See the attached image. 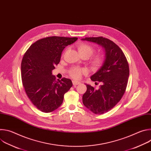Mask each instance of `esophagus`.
I'll list each match as a JSON object with an SVG mask.
<instances>
[{
	"instance_id": "1",
	"label": "esophagus",
	"mask_w": 151,
	"mask_h": 151,
	"mask_svg": "<svg viewBox=\"0 0 151 151\" xmlns=\"http://www.w3.org/2000/svg\"><path fill=\"white\" fill-rule=\"evenodd\" d=\"M72 83H73V85H77L80 84V82H78V81H73Z\"/></svg>"
}]
</instances>
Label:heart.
<instances>
[{
	"label": "heart",
	"mask_w": 151,
	"mask_h": 151,
	"mask_svg": "<svg viewBox=\"0 0 151 151\" xmlns=\"http://www.w3.org/2000/svg\"><path fill=\"white\" fill-rule=\"evenodd\" d=\"M79 54L81 57L86 58L90 57L94 52V48L87 43H80L76 46ZM104 61V57L101 54H95L92 56L89 60V65L93 70H99L103 64ZM85 73V70L79 68H73L69 72L70 76L75 79H79L82 75Z\"/></svg>",
	"instance_id": "obj_1"
}]
</instances>
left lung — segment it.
I'll return each mask as SVG.
<instances>
[{
  "instance_id": "left-lung-1",
  "label": "left lung",
  "mask_w": 151,
  "mask_h": 151,
  "mask_svg": "<svg viewBox=\"0 0 151 151\" xmlns=\"http://www.w3.org/2000/svg\"><path fill=\"white\" fill-rule=\"evenodd\" d=\"M82 39L97 43L105 50L103 66L91 77L101 85L99 89L87 85V91L82 96L86 107L94 114H103L112 109L125 93L130 72L128 63L121 49L110 39L101 36Z\"/></svg>"
}]
</instances>
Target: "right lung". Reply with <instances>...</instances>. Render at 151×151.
Segmentation results:
<instances>
[{
	"mask_svg": "<svg viewBox=\"0 0 151 151\" xmlns=\"http://www.w3.org/2000/svg\"><path fill=\"white\" fill-rule=\"evenodd\" d=\"M77 37L50 36L39 39L26 51L21 61V80L26 93L37 108L48 113L62 104L72 87L70 79H55L52 70L59 63L63 50Z\"/></svg>",
	"mask_w": 151,
	"mask_h": 151,
	"instance_id": "1",
	"label": "right lung"
}]
</instances>
